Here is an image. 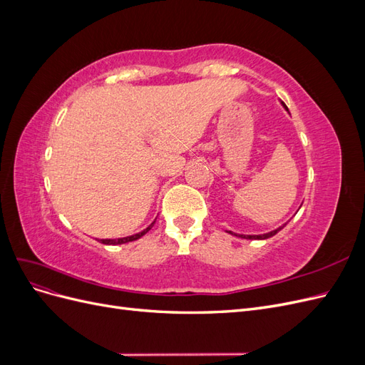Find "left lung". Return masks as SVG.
<instances>
[{"instance_id":"obj_1","label":"left lung","mask_w":365,"mask_h":365,"mask_svg":"<svg viewBox=\"0 0 365 365\" xmlns=\"http://www.w3.org/2000/svg\"><path fill=\"white\" fill-rule=\"evenodd\" d=\"M283 106L286 108V105L283 103ZM288 109V108H286ZM286 225V224H284ZM284 225H282V227H279L277 230H272V231H269V233H264V235H236V233H231V231H227V233H230V235H235V236H237V237H242V239H250V240H254V239H259V240H263V239H268V237H272L274 235H277L279 231L284 227Z\"/></svg>"}]
</instances>
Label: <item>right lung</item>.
<instances>
[{
    "instance_id": "add662e5",
    "label": "right lung",
    "mask_w": 365,
    "mask_h": 365,
    "mask_svg": "<svg viewBox=\"0 0 365 365\" xmlns=\"http://www.w3.org/2000/svg\"><path fill=\"white\" fill-rule=\"evenodd\" d=\"M153 224H155V222H152L146 230H143L141 233L132 235V236H128V237H120V239H101V242H102V244H105V245H121V244H126V242L137 240V239H140L141 236H145V235L148 233V231L153 227Z\"/></svg>"
}]
</instances>
